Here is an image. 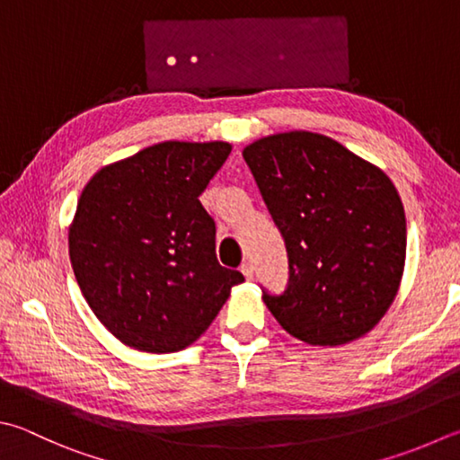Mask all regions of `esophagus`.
I'll return each mask as SVG.
<instances>
[{
  "label": "esophagus",
  "instance_id": "esophagus-1",
  "mask_svg": "<svg viewBox=\"0 0 460 460\" xmlns=\"http://www.w3.org/2000/svg\"><path fill=\"white\" fill-rule=\"evenodd\" d=\"M240 272L246 276V280H252V276H254V266L250 264V262H244L240 266Z\"/></svg>",
  "mask_w": 460,
  "mask_h": 460
}]
</instances>
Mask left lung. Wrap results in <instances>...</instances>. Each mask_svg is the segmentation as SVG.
Listing matches in <instances>:
<instances>
[{
    "instance_id": "1",
    "label": "left lung",
    "mask_w": 460,
    "mask_h": 460,
    "mask_svg": "<svg viewBox=\"0 0 460 460\" xmlns=\"http://www.w3.org/2000/svg\"><path fill=\"white\" fill-rule=\"evenodd\" d=\"M288 252V286L262 290L286 332L346 344L386 314L406 258L404 208L383 170L323 134L260 137L242 152Z\"/></svg>"
}]
</instances>
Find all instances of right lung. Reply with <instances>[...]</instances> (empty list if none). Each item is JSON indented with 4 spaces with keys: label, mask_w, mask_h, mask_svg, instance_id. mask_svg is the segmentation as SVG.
<instances>
[{
    "label": "right lung",
    "mask_w": 460,
    "mask_h": 460,
    "mask_svg": "<svg viewBox=\"0 0 460 460\" xmlns=\"http://www.w3.org/2000/svg\"><path fill=\"white\" fill-rule=\"evenodd\" d=\"M230 152L226 142L154 144L85 184L69 260L93 314L129 349H186L244 282L218 264L216 224L198 200Z\"/></svg>",
    "instance_id": "1"
}]
</instances>
